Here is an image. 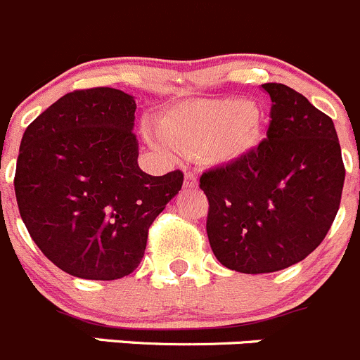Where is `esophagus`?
Wrapping results in <instances>:
<instances>
[{
    "instance_id": "obj_1",
    "label": "esophagus",
    "mask_w": 360,
    "mask_h": 360,
    "mask_svg": "<svg viewBox=\"0 0 360 360\" xmlns=\"http://www.w3.org/2000/svg\"><path fill=\"white\" fill-rule=\"evenodd\" d=\"M184 186H186L187 189H194V187H198V174L193 173V171L186 173V180H184Z\"/></svg>"
}]
</instances>
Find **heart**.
<instances>
[{"mask_svg":"<svg viewBox=\"0 0 360 360\" xmlns=\"http://www.w3.org/2000/svg\"><path fill=\"white\" fill-rule=\"evenodd\" d=\"M160 136L186 155L229 162L258 143L259 115L240 98L191 102L164 115Z\"/></svg>","mask_w":360,"mask_h":360,"instance_id":"heart-1","label":"heart"}]
</instances>
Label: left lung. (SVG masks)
<instances>
[{
    "label": "left lung",
    "mask_w": 360,
    "mask_h": 360,
    "mask_svg": "<svg viewBox=\"0 0 360 360\" xmlns=\"http://www.w3.org/2000/svg\"><path fill=\"white\" fill-rule=\"evenodd\" d=\"M266 138L201 174L215 258L242 274L288 269L314 251L336 219L345 166L334 122L302 94L266 83Z\"/></svg>",
    "instance_id": "left-lung-1"
}]
</instances>
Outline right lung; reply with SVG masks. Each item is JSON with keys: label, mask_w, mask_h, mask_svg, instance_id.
I'll return each mask as SVG.
<instances>
[{"label": "right lung", "mask_w": 360, "mask_h": 360, "mask_svg": "<svg viewBox=\"0 0 360 360\" xmlns=\"http://www.w3.org/2000/svg\"><path fill=\"white\" fill-rule=\"evenodd\" d=\"M136 101L115 88L63 95L24 131L17 205L33 242L81 279L129 276L145 256L148 228L182 189L184 173L141 171Z\"/></svg>", "instance_id": "1"}]
</instances>
